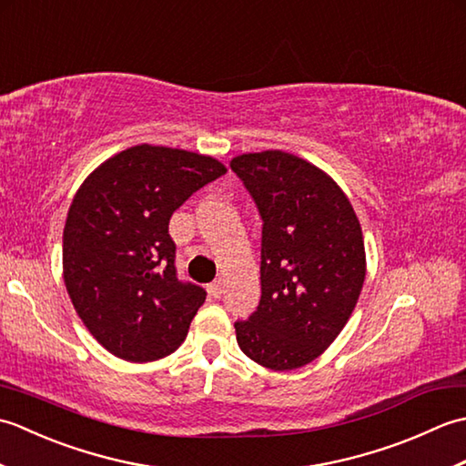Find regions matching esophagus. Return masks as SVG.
<instances>
[{
  "instance_id": "1",
  "label": "esophagus",
  "mask_w": 466,
  "mask_h": 466,
  "mask_svg": "<svg viewBox=\"0 0 466 466\" xmlns=\"http://www.w3.org/2000/svg\"><path fill=\"white\" fill-rule=\"evenodd\" d=\"M208 292H210L214 299H220L222 292H224V284L222 280H214L212 284H208Z\"/></svg>"
}]
</instances>
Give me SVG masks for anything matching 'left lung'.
<instances>
[{
	"label": "left lung",
	"instance_id": "left-lung-1",
	"mask_svg": "<svg viewBox=\"0 0 466 466\" xmlns=\"http://www.w3.org/2000/svg\"><path fill=\"white\" fill-rule=\"evenodd\" d=\"M230 167L262 218V296L248 320L234 322L236 340L266 369H300L329 349L359 302L360 222L340 186L299 156L242 154Z\"/></svg>",
	"mask_w": 466,
	"mask_h": 466
}]
</instances>
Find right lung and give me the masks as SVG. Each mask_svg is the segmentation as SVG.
I'll list each match as a JSON object with an SVG mask.
<instances>
[{
    "label": "right lung",
    "mask_w": 466,
    "mask_h": 466,
    "mask_svg": "<svg viewBox=\"0 0 466 466\" xmlns=\"http://www.w3.org/2000/svg\"><path fill=\"white\" fill-rule=\"evenodd\" d=\"M226 174L210 156L134 146L86 177L64 228V282L86 329L130 362L172 354L206 300L176 276L172 214Z\"/></svg>",
    "instance_id": "add662e5"
}]
</instances>
